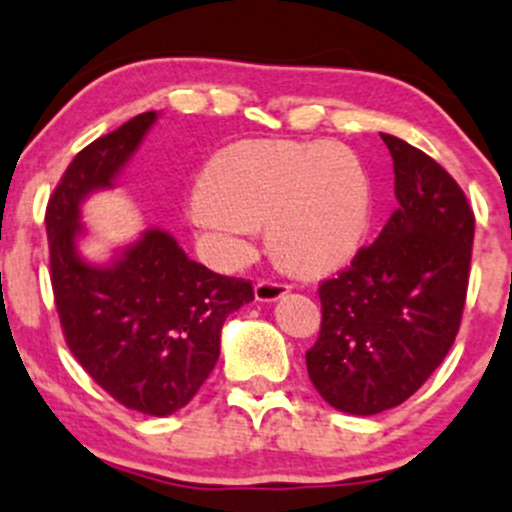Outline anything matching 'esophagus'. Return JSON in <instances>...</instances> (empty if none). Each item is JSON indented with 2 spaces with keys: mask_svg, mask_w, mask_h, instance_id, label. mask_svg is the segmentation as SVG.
Listing matches in <instances>:
<instances>
[{
  "mask_svg": "<svg viewBox=\"0 0 512 512\" xmlns=\"http://www.w3.org/2000/svg\"><path fill=\"white\" fill-rule=\"evenodd\" d=\"M287 282H277V279H262V282L255 284V297L257 301H277L282 299L284 294L289 292Z\"/></svg>",
  "mask_w": 512,
  "mask_h": 512,
  "instance_id": "obj_1",
  "label": "esophagus"
}]
</instances>
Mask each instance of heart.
<instances>
[{"label":"heart","instance_id":"heart-1","mask_svg":"<svg viewBox=\"0 0 512 512\" xmlns=\"http://www.w3.org/2000/svg\"><path fill=\"white\" fill-rule=\"evenodd\" d=\"M188 218L223 260L250 252L270 223L277 255L299 272L351 260L370 228V181L363 164L336 142H238L208 164Z\"/></svg>","mask_w":512,"mask_h":512}]
</instances>
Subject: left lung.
Returning a JSON list of instances; mask_svg holds the SVG:
<instances>
[{"mask_svg":"<svg viewBox=\"0 0 512 512\" xmlns=\"http://www.w3.org/2000/svg\"><path fill=\"white\" fill-rule=\"evenodd\" d=\"M380 137L400 206L373 245L319 284L321 331L306 351L319 395L363 417L402 405L454 346L476 223L444 166L392 134Z\"/></svg>","mask_w":512,"mask_h":512,"instance_id":"8db88e82","label":"left lung"}]
</instances>
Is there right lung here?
<instances>
[{"instance_id": "right-lung-1", "label": "right lung", "mask_w": 512, "mask_h": 512, "mask_svg": "<svg viewBox=\"0 0 512 512\" xmlns=\"http://www.w3.org/2000/svg\"><path fill=\"white\" fill-rule=\"evenodd\" d=\"M157 112H142L80 149L46 206L51 287L63 338L85 373L127 410L166 417L193 400L220 355L228 314L252 282L188 260L164 230H147L110 267L75 252L80 201L112 186Z\"/></svg>"}]
</instances>
